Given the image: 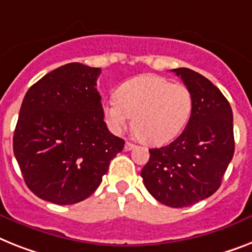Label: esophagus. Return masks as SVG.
Returning a JSON list of instances; mask_svg holds the SVG:
<instances>
[{
  "instance_id": "esophagus-1",
  "label": "esophagus",
  "mask_w": 252,
  "mask_h": 252,
  "mask_svg": "<svg viewBox=\"0 0 252 252\" xmlns=\"http://www.w3.org/2000/svg\"><path fill=\"white\" fill-rule=\"evenodd\" d=\"M135 148V144L130 143V141H126V144H125V151H131V149Z\"/></svg>"
}]
</instances>
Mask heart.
I'll return each instance as SVG.
<instances>
[{
    "mask_svg": "<svg viewBox=\"0 0 252 252\" xmlns=\"http://www.w3.org/2000/svg\"><path fill=\"white\" fill-rule=\"evenodd\" d=\"M192 94L186 85L157 74H141L118 87L117 97L103 104L113 132H121L132 116L135 135L148 144H163L182 131L192 112Z\"/></svg>",
    "mask_w": 252,
    "mask_h": 252,
    "instance_id": "b5f03b06",
    "label": "heart"
}]
</instances>
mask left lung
I'll use <instances>...</instances> for the list:
<instances>
[{
  "label": "left lung",
  "instance_id": "obj_1",
  "mask_svg": "<svg viewBox=\"0 0 252 252\" xmlns=\"http://www.w3.org/2000/svg\"><path fill=\"white\" fill-rule=\"evenodd\" d=\"M192 94V112L179 138L149 149L141 170L145 188L170 207H187L213 196L233 158V113L221 91L188 68L172 69Z\"/></svg>",
  "mask_w": 252,
  "mask_h": 252
}]
</instances>
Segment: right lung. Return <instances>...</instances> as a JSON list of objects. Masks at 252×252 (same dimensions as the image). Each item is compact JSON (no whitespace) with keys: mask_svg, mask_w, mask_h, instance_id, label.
Returning a JSON list of instances; mask_svg holds the SVG:
<instances>
[{"mask_svg":"<svg viewBox=\"0 0 252 252\" xmlns=\"http://www.w3.org/2000/svg\"><path fill=\"white\" fill-rule=\"evenodd\" d=\"M100 73V68L65 64L23 99L12 147L27 187L41 199L56 205L86 199L124 149V139L104 122Z\"/></svg>","mask_w":252,"mask_h":252,"instance_id":"obj_1","label":"right lung"}]
</instances>
